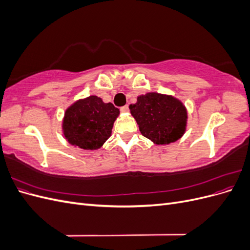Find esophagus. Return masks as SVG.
I'll use <instances>...</instances> for the list:
<instances>
[{
	"mask_svg": "<svg viewBox=\"0 0 250 250\" xmlns=\"http://www.w3.org/2000/svg\"><path fill=\"white\" fill-rule=\"evenodd\" d=\"M122 112H128V110H129V108H128V105H125V106H122L120 109Z\"/></svg>",
	"mask_w": 250,
	"mask_h": 250,
	"instance_id": "esophagus-1",
	"label": "esophagus"
}]
</instances>
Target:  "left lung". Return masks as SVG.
<instances>
[{"mask_svg": "<svg viewBox=\"0 0 250 250\" xmlns=\"http://www.w3.org/2000/svg\"><path fill=\"white\" fill-rule=\"evenodd\" d=\"M129 109L141 133L155 145L176 142L187 130V107L171 95L155 92L141 95Z\"/></svg>", "mask_w": 250, "mask_h": 250, "instance_id": "obj_1", "label": "left lung"}]
</instances>
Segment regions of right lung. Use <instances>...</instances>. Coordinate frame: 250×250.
I'll return each instance as SVG.
<instances>
[{
    "label": "right lung",
    "instance_id": "add662e5",
    "mask_svg": "<svg viewBox=\"0 0 250 250\" xmlns=\"http://www.w3.org/2000/svg\"><path fill=\"white\" fill-rule=\"evenodd\" d=\"M120 110L100 97L92 95L71 104L64 111L62 133L71 145L83 150H98L111 135Z\"/></svg>",
    "mask_w": 250,
    "mask_h": 250
}]
</instances>
